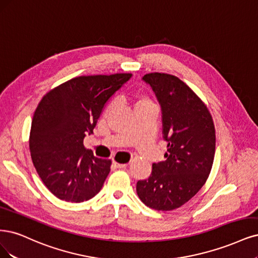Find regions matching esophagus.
Listing matches in <instances>:
<instances>
[{
    "mask_svg": "<svg viewBox=\"0 0 258 258\" xmlns=\"http://www.w3.org/2000/svg\"><path fill=\"white\" fill-rule=\"evenodd\" d=\"M114 165H115V167H117V168H126L127 167V164L126 163H117V162H114Z\"/></svg>",
    "mask_w": 258,
    "mask_h": 258,
    "instance_id": "esophagus-1",
    "label": "esophagus"
}]
</instances>
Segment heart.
I'll return each instance as SVG.
<instances>
[{
  "label": "heart",
  "mask_w": 258,
  "mask_h": 258,
  "mask_svg": "<svg viewBox=\"0 0 258 258\" xmlns=\"http://www.w3.org/2000/svg\"><path fill=\"white\" fill-rule=\"evenodd\" d=\"M144 103H152V102H150V100L147 98V97H140V98H139V99H138V101H137V105L144 104ZM111 106H112V103H110V104H109L108 109H110Z\"/></svg>",
  "instance_id": "1"
}]
</instances>
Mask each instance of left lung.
Instances as JSON below:
<instances>
[{"instance_id":"left-lung-1","label":"left lung","mask_w":258,"mask_h":258,"mask_svg":"<svg viewBox=\"0 0 258 258\" xmlns=\"http://www.w3.org/2000/svg\"><path fill=\"white\" fill-rule=\"evenodd\" d=\"M161 105L165 161L153 164L137 193L149 208L170 211L191 200L205 184L216 152V130L207 105L180 79L152 73L143 77Z\"/></svg>"}]
</instances>
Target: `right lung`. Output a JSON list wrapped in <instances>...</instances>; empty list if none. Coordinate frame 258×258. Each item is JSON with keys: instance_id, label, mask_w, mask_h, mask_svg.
Masks as SVG:
<instances>
[{"instance_id": "add662e5", "label": "right lung", "mask_w": 258, "mask_h": 258, "mask_svg": "<svg viewBox=\"0 0 258 258\" xmlns=\"http://www.w3.org/2000/svg\"><path fill=\"white\" fill-rule=\"evenodd\" d=\"M131 74L81 76L53 88L35 110L30 132L33 164L49 191L81 203L98 193L112 161L94 156L83 141L91 135L110 97Z\"/></svg>"}]
</instances>
